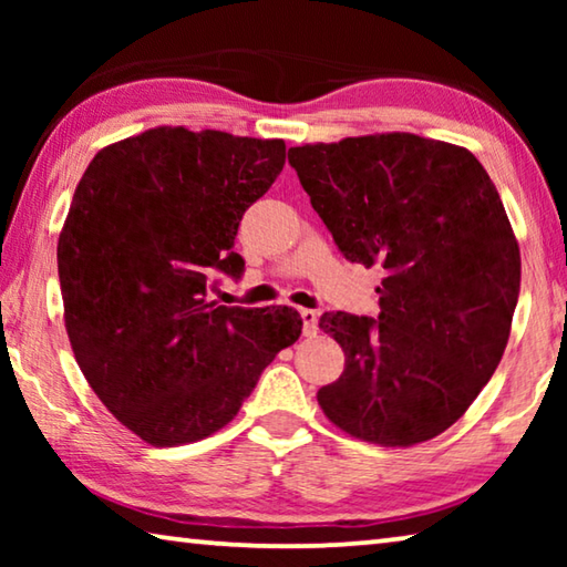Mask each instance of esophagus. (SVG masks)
<instances>
[{"mask_svg": "<svg viewBox=\"0 0 567 567\" xmlns=\"http://www.w3.org/2000/svg\"><path fill=\"white\" fill-rule=\"evenodd\" d=\"M300 318H302V334L305 338H315L320 330V315L315 310H300Z\"/></svg>", "mask_w": 567, "mask_h": 567, "instance_id": "esophagus-1", "label": "esophagus"}]
</instances>
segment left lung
<instances>
[{"label": "left lung", "mask_w": 567, "mask_h": 567, "mask_svg": "<svg viewBox=\"0 0 567 567\" xmlns=\"http://www.w3.org/2000/svg\"><path fill=\"white\" fill-rule=\"evenodd\" d=\"M344 260L385 270L380 315L324 312L342 375L318 392L352 437L408 447L447 430L501 362L520 249L473 152L370 134L287 152Z\"/></svg>", "instance_id": "left-lung-1"}]
</instances>
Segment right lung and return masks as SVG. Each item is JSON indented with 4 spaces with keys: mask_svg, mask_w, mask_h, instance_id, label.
<instances>
[{
    "mask_svg": "<svg viewBox=\"0 0 567 567\" xmlns=\"http://www.w3.org/2000/svg\"><path fill=\"white\" fill-rule=\"evenodd\" d=\"M282 167V140L157 127L97 152L74 189L56 245L66 334L104 408L150 445L225 427L300 338L287 307L209 300L215 275L243 277L239 219Z\"/></svg>",
    "mask_w": 567,
    "mask_h": 567,
    "instance_id": "obj_1",
    "label": "right lung"
}]
</instances>
